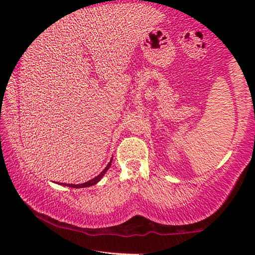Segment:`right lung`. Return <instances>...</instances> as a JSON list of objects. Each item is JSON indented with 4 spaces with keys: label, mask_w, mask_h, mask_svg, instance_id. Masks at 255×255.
Here are the masks:
<instances>
[{
    "label": "right lung",
    "mask_w": 255,
    "mask_h": 255,
    "mask_svg": "<svg viewBox=\"0 0 255 255\" xmlns=\"http://www.w3.org/2000/svg\"><path fill=\"white\" fill-rule=\"evenodd\" d=\"M111 162H112V159L110 161V163L108 164L107 165V167L105 170H103L100 174H99L98 176H96V178L94 179H92V180H90V181H88V182H85V183H82V184H65V185H67V187H71V188H86V187H91V185H94L96 183H98L99 181L101 180V178L103 175H105V173L107 172V170L109 169L110 167V165H111Z\"/></svg>",
    "instance_id": "obj_1"
}]
</instances>
